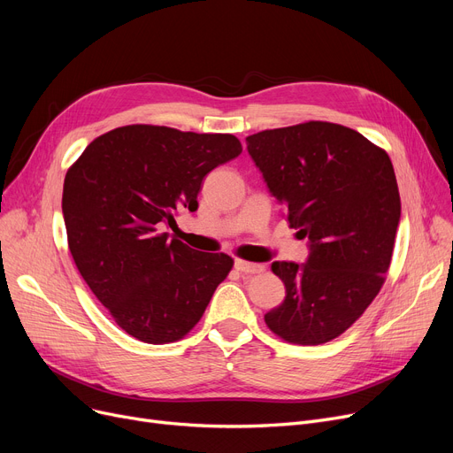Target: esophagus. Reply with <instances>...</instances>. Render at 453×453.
Segmentation results:
<instances>
[{"label": "esophagus", "mask_w": 453, "mask_h": 453, "mask_svg": "<svg viewBox=\"0 0 453 453\" xmlns=\"http://www.w3.org/2000/svg\"><path fill=\"white\" fill-rule=\"evenodd\" d=\"M234 268L239 270L241 273H260V272H265V266H263V265L248 263V260H242V258H236V260H234Z\"/></svg>", "instance_id": "1"}]
</instances>
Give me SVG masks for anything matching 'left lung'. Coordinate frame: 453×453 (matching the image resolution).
<instances>
[{"label":"left lung","mask_w":453,"mask_h":453,"mask_svg":"<svg viewBox=\"0 0 453 453\" xmlns=\"http://www.w3.org/2000/svg\"><path fill=\"white\" fill-rule=\"evenodd\" d=\"M246 142L290 226L311 242L306 265H272L287 297L265 321L288 343H326L386 282L400 220L393 163L360 132L326 121L265 130Z\"/></svg>","instance_id":"8db88e82"}]
</instances>
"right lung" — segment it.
<instances>
[{
    "instance_id": "1",
    "label": "right lung",
    "mask_w": 453,
    "mask_h": 453,
    "mask_svg": "<svg viewBox=\"0 0 453 453\" xmlns=\"http://www.w3.org/2000/svg\"><path fill=\"white\" fill-rule=\"evenodd\" d=\"M242 152L231 134L128 125L93 139L69 166L62 212L75 265L113 321L139 342L187 336L233 268L226 253L161 233L196 211L203 178Z\"/></svg>"
}]
</instances>
